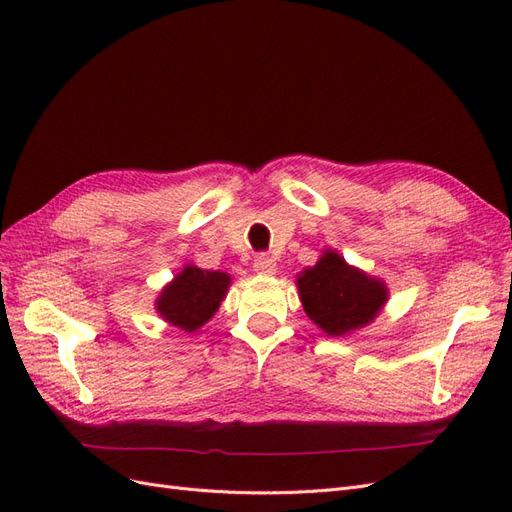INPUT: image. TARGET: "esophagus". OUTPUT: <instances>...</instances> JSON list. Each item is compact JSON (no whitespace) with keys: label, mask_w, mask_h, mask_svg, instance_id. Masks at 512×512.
Segmentation results:
<instances>
[{"label":"esophagus","mask_w":512,"mask_h":512,"mask_svg":"<svg viewBox=\"0 0 512 512\" xmlns=\"http://www.w3.org/2000/svg\"><path fill=\"white\" fill-rule=\"evenodd\" d=\"M254 271L260 273V275H275L277 271V265L275 260L267 254H260L256 260H254Z\"/></svg>","instance_id":"34e87169"}]
</instances>
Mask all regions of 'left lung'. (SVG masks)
Wrapping results in <instances>:
<instances>
[{"mask_svg":"<svg viewBox=\"0 0 512 512\" xmlns=\"http://www.w3.org/2000/svg\"><path fill=\"white\" fill-rule=\"evenodd\" d=\"M297 288L307 318L331 337H346L367 327L389 301L384 280L348 265L331 247L314 267L297 275Z\"/></svg>","mask_w":512,"mask_h":512,"instance_id":"obj_1","label":"left lung"}]
</instances>
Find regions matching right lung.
<instances>
[{
	"label": "right lung",
	"instance_id": "add662e5",
	"mask_svg": "<svg viewBox=\"0 0 512 512\" xmlns=\"http://www.w3.org/2000/svg\"><path fill=\"white\" fill-rule=\"evenodd\" d=\"M230 282V275L224 271L200 269L188 262L160 290L153 307L164 322L185 333H196L218 312Z\"/></svg>",
	"mask_w": 512,
	"mask_h": 512
}]
</instances>
